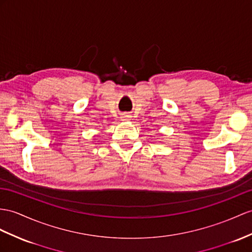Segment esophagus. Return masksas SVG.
<instances>
[{
    "label": "esophagus",
    "mask_w": 252,
    "mask_h": 252,
    "mask_svg": "<svg viewBox=\"0 0 252 252\" xmlns=\"http://www.w3.org/2000/svg\"><path fill=\"white\" fill-rule=\"evenodd\" d=\"M122 119L125 120V121H128V120L130 119V116L128 115V114H122Z\"/></svg>",
    "instance_id": "34e87169"
}]
</instances>
